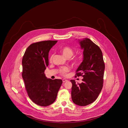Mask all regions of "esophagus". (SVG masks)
<instances>
[{"label":"esophagus","mask_w":128,"mask_h":128,"mask_svg":"<svg viewBox=\"0 0 128 128\" xmlns=\"http://www.w3.org/2000/svg\"><path fill=\"white\" fill-rule=\"evenodd\" d=\"M68 80H66V79H65V78H64V79H62V81H63V82H66Z\"/></svg>","instance_id":"obj_1"}]
</instances>
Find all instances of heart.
Returning a JSON list of instances; mask_svg holds the SVG:
<instances>
[{
    "label": "heart",
    "mask_w": 128,
    "mask_h": 128,
    "mask_svg": "<svg viewBox=\"0 0 128 128\" xmlns=\"http://www.w3.org/2000/svg\"><path fill=\"white\" fill-rule=\"evenodd\" d=\"M60 52L62 55L66 58H70L73 54V50L68 46H64L60 50ZM53 55H52L50 57V61H52L53 58ZM69 71V68L67 67H63L62 68L59 70L60 73L63 75V76H66V73Z\"/></svg>",
    "instance_id": "1"
}]
</instances>
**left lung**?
Returning <instances> with one entry per match:
<instances>
[{"label": "left lung", "instance_id": "1", "mask_svg": "<svg viewBox=\"0 0 128 128\" xmlns=\"http://www.w3.org/2000/svg\"><path fill=\"white\" fill-rule=\"evenodd\" d=\"M78 43L83 50V58L76 70V76H82L83 78L80 84L70 80L71 97L76 104L86 106L95 101L101 92L105 66L101 49L90 39L78 40Z\"/></svg>", "mask_w": 128, "mask_h": 128}]
</instances>
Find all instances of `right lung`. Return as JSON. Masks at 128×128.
<instances>
[{
  "mask_svg": "<svg viewBox=\"0 0 128 128\" xmlns=\"http://www.w3.org/2000/svg\"><path fill=\"white\" fill-rule=\"evenodd\" d=\"M57 40L34 43L28 47L22 59V76L27 94L36 104L47 106L55 101L62 81L48 78L44 71L48 65V52Z\"/></svg>",
  "mask_w": 128,
  "mask_h": 128,
  "instance_id": "1",
  "label": "right lung"
}]
</instances>
